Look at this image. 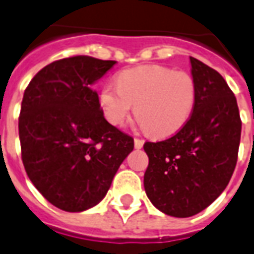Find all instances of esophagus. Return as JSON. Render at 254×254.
Here are the masks:
<instances>
[{
	"instance_id": "esophagus-1",
	"label": "esophagus",
	"mask_w": 254,
	"mask_h": 254,
	"mask_svg": "<svg viewBox=\"0 0 254 254\" xmlns=\"http://www.w3.org/2000/svg\"><path fill=\"white\" fill-rule=\"evenodd\" d=\"M143 143H145V141H143L142 138H135L134 139L135 149H141V147L143 146Z\"/></svg>"
}]
</instances>
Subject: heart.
Returning a JSON list of instances; mask_svg holds the SVG:
<instances>
[{"instance_id":"heart-1","label":"heart","mask_w":254,"mask_h":254,"mask_svg":"<svg viewBox=\"0 0 254 254\" xmlns=\"http://www.w3.org/2000/svg\"><path fill=\"white\" fill-rule=\"evenodd\" d=\"M197 88L189 72L163 65H139L117 75V85H104L100 105L112 125H123L133 105L143 129L167 137L185 127L192 115Z\"/></svg>"}]
</instances>
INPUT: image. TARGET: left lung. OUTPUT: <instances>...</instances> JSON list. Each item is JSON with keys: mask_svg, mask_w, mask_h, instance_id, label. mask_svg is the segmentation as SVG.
<instances>
[{"mask_svg": "<svg viewBox=\"0 0 254 254\" xmlns=\"http://www.w3.org/2000/svg\"><path fill=\"white\" fill-rule=\"evenodd\" d=\"M197 93L192 115L173 137L145 142L143 186L163 213L190 217L207 208L231 181L239 154L241 120L224 77L190 57Z\"/></svg>", "mask_w": 254, "mask_h": 254, "instance_id": "1", "label": "left lung"}]
</instances>
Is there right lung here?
<instances>
[{
	"label": "right lung",
	"mask_w": 254,
	"mask_h": 254,
	"mask_svg": "<svg viewBox=\"0 0 254 254\" xmlns=\"http://www.w3.org/2000/svg\"><path fill=\"white\" fill-rule=\"evenodd\" d=\"M116 64L75 55L46 65L22 99V162L37 190L58 208L81 212L107 195L134 139L104 119L93 84Z\"/></svg>",
	"instance_id": "obj_1"
}]
</instances>
